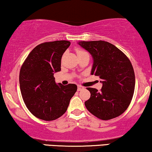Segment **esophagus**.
Returning a JSON list of instances; mask_svg holds the SVG:
<instances>
[{"label": "esophagus", "instance_id": "34e87169", "mask_svg": "<svg viewBox=\"0 0 152 152\" xmlns=\"http://www.w3.org/2000/svg\"><path fill=\"white\" fill-rule=\"evenodd\" d=\"M84 87L80 86V85H78V86H77V91H82V89H84Z\"/></svg>", "mask_w": 152, "mask_h": 152}]
</instances>
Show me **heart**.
Returning <instances> with one entry per match:
<instances>
[{"label": "heart", "mask_w": 152, "mask_h": 152, "mask_svg": "<svg viewBox=\"0 0 152 152\" xmlns=\"http://www.w3.org/2000/svg\"><path fill=\"white\" fill-rule=\"evenodd\" d=\"M76 53H77V56H80V55H84V54L87 53L86 51L80 49V48H77Z\"/></svg>", "instance_id": "b5f03b06"}]
</instances>
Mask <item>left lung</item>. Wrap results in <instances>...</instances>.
<instances>
[{
  "instance_id": "8db88e82",
  "label": "left lung",
  "mask_w": 152,
  "mask_h": 152,
  "mask_svg": "<svg viewBox=\"0 0 152 152\" xmlns=\"http://www.w3.org/2000/svg\"><path fill=\"white\" fill-rule=\"evenodd\" d=\"M78 44L92 55L91 75L99 76L102 83L100 91L87 88L91 97L85 102L86 109L103 120L120 115L129 106L134 93L135 74L130 60L107 41H80Z\"/></svg>"
}]
</instances>
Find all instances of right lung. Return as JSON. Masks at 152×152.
Returning a JSON list of instances; mask_svg holds the SVG:
<instances>
[{
	"mask_svg": "<svg viewBox=\"0 0 152 152\" xmlns=\"http://www.w3.org/2000/svg\"><path fill=\"white\" fill-rule=\"evenodd\" d=\"M68 41L45 42L37 45L25 60L19 74L22 97L31 113L51 121L65 113L77 91L74 84H57L54 73L61 70V59L70 46Z\"/></svg>",
	"mask_w": 152,
	"mask_h": 152,
	"instance_id": "add662e5",
	"label": "right lung"
}]
</instances>
